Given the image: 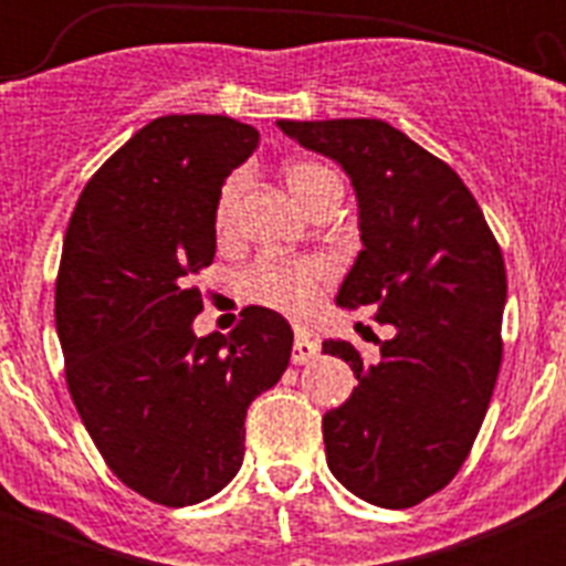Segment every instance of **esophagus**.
<instances>
[{"instance_id": "1", "label": "esophagus", "mask_w": 566, "mask_h": 566, "mask_svg": "<svg viewBox=\"0 0 566 566\" xmlns=\"http://www.w3.org/2000/svg\"><path fill=\"white\" fill-rule=\"evenodd\" d=\"M319 353V336L315 331L304 328V325H295V342H293V364H306L312 361Z\"/></svg>"}]
</instances>
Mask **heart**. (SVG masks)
<instances>
[{
	"mask_svg": "<svg viewBox=\"0 0 566 566\" xmlns=\"http://www.w3.org/2000/svg\"><path fill=\"white\" fill-rule=\"evenodd\" d=\"M284 180H287L293 197L306 208L317 191H323L331 182H339V177L323 164L295 161L284 169ZM243 182H247V177L238 172L221 188L219 202H216V230L219 232L230 230ZM325 279H328L325 262L260 256L243 276V287L260 304L273 306L279 312H290V315H301V312H310L317 304L319 287L325 284Z\"/></svg>",
	"mask_w": 566,
	"mask_h": 566,
	"instance_id": "b5f03b06",
	"label": "heart"
}]
</instances>
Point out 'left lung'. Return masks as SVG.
<instances>
[{"label":"left lung","mask_w":566,"mask_h":566,"mask_svg":"<svg viewBox=\"0 0 566 566\" xmlns=\"http://www.w3.org/2000/svg\"><path fill=\"white\" fill-rule=\"evenodd\" d=\"M276 125L339 164L356 191L364 249L336 306L394 325L378 364H364L350 342H323L358 380L323 416L325 460L353 495L405 510L452 482L488 413L501 367L504 256L460 175L394 125Z\"/></svg>","instance_id":"1"}]
</instances>
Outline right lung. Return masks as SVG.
I'll return each instance as SVG.
<instances>
[{"label":"right lung","mask_w":566,"mask_h":566,"mask_svg":"<svg viewBox=\"0 0 566 566\" xmlns=\"http://www.w3.org/2000/svg\"><path fill=\"white\" fill-rule=\"evenodd\" d=\"M260 134L221 114H167L93 175L65 232L56 336L78 416L106 465L145 499L188 506L232 482L251 399L279 384L293 331L249 306L193 334L191 276L216 256V202Z\"/></svg>","instance_id":"add662e5"}]
</instances>
